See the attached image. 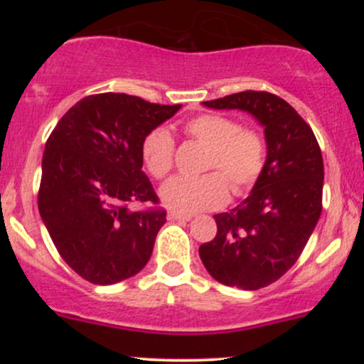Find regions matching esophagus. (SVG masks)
<instances>
[{
	"mask_svg": "<svg viewBox=\"0 0 364 364\" xmlns=\"http://www.w3.org/2000/svg\"><path fill=\"white\" fill-rule=\"evenodd\" d=\"M168 219L169 220H183V223H188V220H191V215L188 214H179V212H173L171 210L168 214Z\"/></svg>",
	"mask_w": 364,
	"mask_h": 364,
	"instance_id": "1",
	"label": "esophagus"
}]
</instances>
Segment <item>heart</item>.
Here are the masks:
<instances>
[{
    "mask_svg": "<svg viewBox=\"0 0 364 364\" xmlns=\"http://www.w3.org/2000/svg\"><path fill=\"white\" fill-rule=\"evenodd\" d=\"M188 136L208 147L203 176H174L159 190L161 202L173 212L195 214L224 205L229 187L236 195L250 190L265 166V140L258 132L241 128L236 119L220 114H198L185 123ZM145 168L164 178L173 168L174 139L168 128L159 127L141 141Z\"/></svg>",
    "mask_w": 364,
    "mask_h": 364,
    "instance_id": "obj_1",
    "label": "heart"
}]
</instances>
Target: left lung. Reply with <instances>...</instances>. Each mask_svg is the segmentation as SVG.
<instances>
[{"label": "left lung", "instance_id": "1", "mask_svg": "<svg viewBox=\"0 0 364 364\" xmlns=\"http://www.w3.org/2000/svg\"><path fill=\"white\" fill-rule=\"evenodd\" d=\"M210 109H240L263 127L265 166L250 195L215 214L217 235L198 248L207 272L224 286L257 291L294 265L321 214L323 159L294 107L269 92H237L202 102Z\"/></svg>", "mask_w": 364, "mask_h": 364}]
</instances>
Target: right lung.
Returning a JSON list of instances; mask_svg holds the SVG:
<instances>
[{"instance_id": "1", "label": "right lung", "mask_w": 364, "mask_h": 364, "mask_svg": "<svg viewBox=\"0 0 364 364\" xmlns=\"http://www.w3.org/2000/svg\"><path fill=\"white\" fill-rule=\"evenodd\" d=\"M179 107L89 95L46 141L39 214L63 260L85 281L116 284L147 265L166 212H133L128 203L159 202L141 171V141Z\"/></svg>"}]
</instances>
